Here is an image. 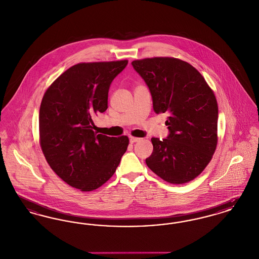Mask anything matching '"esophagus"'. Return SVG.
<instances>
[{
  "instance_id": "obj_1",
  "label": "esophagus",
  "mask_w": 259,
  "mask_h": 259,
  "mask_svg": "<svg viewBox=\"0 0 259 259\" xmlns=\"http://www.w3.org/2000/svg\"><path fill=\"white\" fill-rule=\"evenodd\" d=\"M130 143L131 144H134V143H137V142H139L141 139L140 138H135V137H130Z\"/></svg>"
}]
</instances>
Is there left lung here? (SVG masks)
<instances>
[{"label": "left lung", "instance_id": "1", "mask_svg": "<svg viewBox=\"0 0 259 259\" xmlns=\"http://www.w3.org/2000/svg\"><path fill=\"white\" fill-rule=\"evenodd\" d=\"M132 66L148 85L153 111L168 114L169 135L151 139L148 168L170 184L194 180L218 144L219 108L212 90L193 66L177 58H146Z\"/></svg>", "mask_w": 259, "mask_h": 259}]
</instances>
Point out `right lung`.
Wrapping results in <instances>:
<instances>
[{"label":"right lung","mask_w":259,"mask_h":259,"mask_svg":"<svg viewBox=\"0 0 259 259\" xmlns=\"http://www.w3.org/2000/svg\"><path fill=\"white\" fill-rule=\"evenodd\" d=\"M127 60L79 63L58 76L39 108V144L50 168L81 191L97 189L120 163L129 139L93 131V117L108 109L114 77Z\"/></svg>","instance_id":"1"}]
</instances>
